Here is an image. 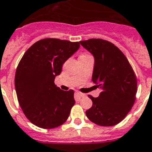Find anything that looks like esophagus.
<instances>
[{
    "label": "esophagus",
    "instance_id": "obj_1",
    "mask_svg": "<svg viewBox=\"0 0 152 152\" xmlns=\"http://www.w3.org/2000/svg\"><path fill=\"white\" fill-rule=\"evenodd\" d=\"M76 95L78 96V97H79V98H81V97H83V96H86L84 93H82V92H76Z\"/></svg>",
    "mask_w": 152,
    "mask_h": 152
}]
</instances>
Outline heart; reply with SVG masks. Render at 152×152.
I'll return each mask as SVG.
<instances>
[{
  "mask_svg": "<svg viewBox=\"0 0 152 152\" xmlns=\"http://www.w3.org/2000/svg\"><path fill=\"white\" fill-rule=\"evenodd\" d=\"M87 55H89V54H83V55H82V56H87Z\"/></svg>",
  "mask_w": 152,
  "mask_h": 152,
  "instance_id": "heart-1",
  "label": "heart"
}]
</instances>
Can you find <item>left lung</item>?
Instances as JSON below:
<instances>
[{"label":"left lung","mask_w":152,"mask_h":152,"mask_svg":"<svg viewBox=\"0 0 152 152\" xmlns=\"http://www.w3.org/2000/svg\"><path fill=\"white\" fill-rule=\"evenodd\" d=\"M93 55L92 82L102 89L92 107L86 112L91 122L100 126H113L121 122L132 108L136 99L137 77L125 54L113 43L102 39L80 42Z\"/></svg>","instance_id":"left-lung-1"}]
</instances>
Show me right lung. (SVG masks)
Masks as SVG:
<instances>
[{
    "instance_id": "right-lung-1",
    "label": "right lung",
    "mask_w": 152,
    "mask_h": 152,
    "mask_svg": "<svg viewBox=\"0 0 152 152\" xmlns=\"http://www.w3.org/2000/svg\"><path fill=\"white\" fill-rule=\"evenodd\" d=\"M80 48L79 42L45 38L23 54L15 74V89L23 114L42 129L60 126L74 105V91H63L54 80L63 64Z\"/></svg>"
}]
</instances>
